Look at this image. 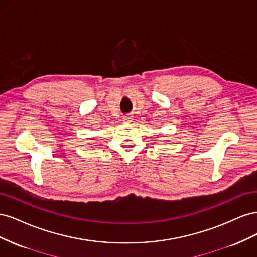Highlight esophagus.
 <instances>
[{
	"mask_svg": "<svg viewBox=\"0 0 257 257\" xmlns=\"http://www.w3.org/2000/svg\"><path fill=\"white\" fill-rule=\"evenodd\" d=\"M123 121L125 122V123H131L132 122V116H130V115H125L123 118Z\"/></svg>",
	"mask_w": 257,
	"mask_h": 257,
	"instance_id": "obj_1",
	"label": "esophagus"
}]
</instances>
